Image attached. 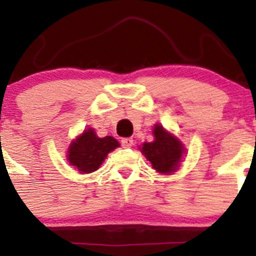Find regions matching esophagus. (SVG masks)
<instances>
[{
	"label": "esophagus",
	"mask_w": 256,
	"mask_h": 256,
	"mask_svg": "<svg viewBox=\"0 0 256 256\" xmlns=\"http://www.w3.org/2000/svg\"><path fill=\"white\" fill-rule=\"evenodd\" d=\"M121 145H122L124 148H131L134 145V140L131 138H126V139L121 140Z\"/></svg>",
	"instance_id": "1"
}]
</instances>
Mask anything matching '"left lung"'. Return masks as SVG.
<instances>
[{
	"instance_id": "8db88e82",
	"label": "left lung",
	"mask_w": 256,
	"mask_h": 256,
	"mask_svg": "<svg viewBox=\"0 0 256 256\" xmlns=\"http://www.w3.org/2000/svg\"><path fill=\"white\" fill-rule=\"evenodd\" d=\"M153 135L154 142H144L140 150L156 172L164 174L174 172L185 153L182 142L166 131L162 125H154Z\"/></svg>"
}]
</instances>
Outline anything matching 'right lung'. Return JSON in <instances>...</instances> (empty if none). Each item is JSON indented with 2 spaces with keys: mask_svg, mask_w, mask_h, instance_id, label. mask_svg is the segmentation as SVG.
<instances>
[{
  "mask_svg": "<svg viewBox=\"0 0 256 256\" xmlns=\"http://www.w3.org/2000/svg\"><path fill=\"white\" fill-rule=\"evenodd\" d=\"M117 146L120 144L114 138H98L93 128H88L70 144L68 160L82 174H92L100 167L108 153Z\"/></svg>",
  "mask_w": 256,
  "mask_h": 256,
  "instance_id": "1",
  "label": "right lung"
}]
</instances>
